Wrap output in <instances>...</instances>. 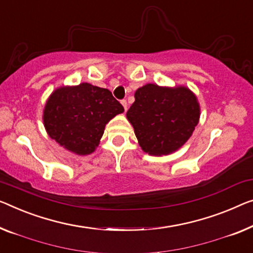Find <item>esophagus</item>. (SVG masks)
Listing matches in <instances>:
<instances>
[{"label":"esophagus","instance_id":"1","mask_svg":"<svg viewBox=\"0 0 253 253\" xmlns=\"http://www.w3.org/2000/svg\"><path fill=\"white\" fill-rule=\"evenodd\" d=\"M122 104L124 109H125V111H127V101L126 100H122Z\"/></svg>","mask_w":253,"mask_h":253}]
</instances>
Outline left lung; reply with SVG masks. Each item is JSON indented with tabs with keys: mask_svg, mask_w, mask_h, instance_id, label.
I'll return each mask as SVG.
<instances>
[{
	"mask_svg": "<svg viewBox=\"0 0 253 253\" xmlns=\"http://www.w3.org/2000/svg\"><path fill=\"white\" fill-rule=\"evenodd\" d=\"M127 119L144 152L163 156L175 152L191 137L200 118L197 96L187 87L146 84L135 92Z\"/></svg>",
	"mask_w": 253,
	"mask_h": 253,
	"instance_id": "8db88e82",
	"label": "left lung"
}]
</instances>
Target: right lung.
I'll return each mask as SVG.
<instances>
[{
  "instance_id": "add662e5",
  "label": "right lung",
  "mask_w": 253,
  "mask_h": 253,
  "mask_svg": "<svg viewBox=\"0 0 253 253\" xmlns=\"http://www.w3.org/2000/svg\"><path fill=\"white\" fill-rule=\"evenodd\" d=\"M124 107L107 88L82 83L55 89L44 108L43 122L51 138L71 152H94L105 125Z\"/></svg>"
}]
</instances>
